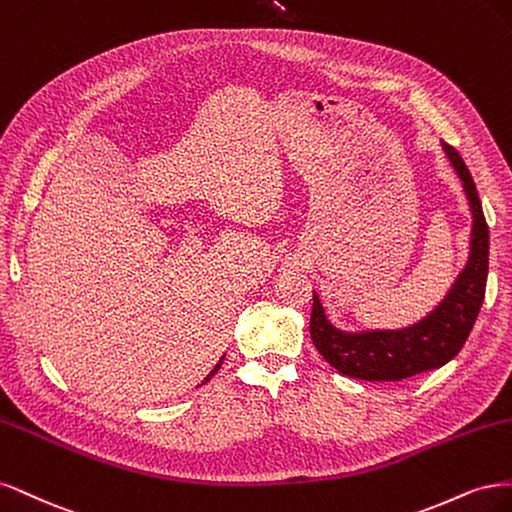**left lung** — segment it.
<instances>
[{
  "label": "left lung",
  "instance_id": "left-lung-1",
  "mask_svg": "<svg viewBox=\"0 0 512 512\" xmlns=\"http://www.w3.org/2000/svg\"><path fill=\"white\" fill-rule=\"evenodd\" d=\"M444 153L457 176L472 208L470 259L461 270L451 291L436 310L419 323L385 332H342L325 317L317 293H312L310 338L329 366L340 374L361 381H404L415 374L434 370L451 361L468 340L478 310L485 300L489 272V227L478 200L476 185L453 146L442 142Z\"/></svg>",
  "mask_w": 512,
  "mask_h": 512
}]
</instances>
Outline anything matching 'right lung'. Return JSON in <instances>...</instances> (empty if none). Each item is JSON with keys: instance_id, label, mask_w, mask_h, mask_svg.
<instances>
[{"instance_id": "obj_1", "label": "right lung", "mask_w": 512, "mask_h": 512, "mask_svg": "<svg viewBox=\"0 0 512 512\" xmlns=\"http://www.w3.org/2000/svg\"><path fill=\"white\" fill-rule=\"evenodd\" d=\"M219 366H221V361H219V364H217V368H214V370H212V372H210V374H208V376H206V378H204V383H206V381H210V376H214V374H217V370H219Z\"/></svg>"}]
</instances>
